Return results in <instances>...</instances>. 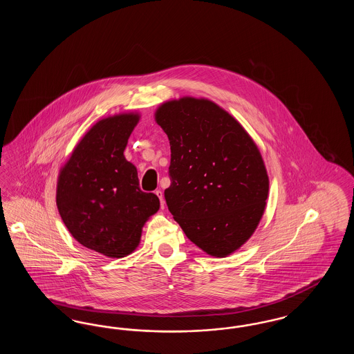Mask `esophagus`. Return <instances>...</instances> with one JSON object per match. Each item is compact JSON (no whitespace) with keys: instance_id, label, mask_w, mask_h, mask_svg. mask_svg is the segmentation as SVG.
<instances>
[{"instance_id":"34e87169","label":"esophagus","mask_w":354,"mask_h":354,"mask_svg":"<svg viewBox=\"0 0 354 354\" xmlns=\"http://www.w3.org/2000/svg\"><path fill=\"white\" fill-rule=\"evenodd\" d=\"M155 194H156V196H158L159 201H160V207L165 208V195H163V191H162V189H156Z\"/></svg>"}]
</instances>
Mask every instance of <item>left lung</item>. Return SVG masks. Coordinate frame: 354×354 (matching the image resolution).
I'll return each mask as SVG.
<instances>
[{"instance_id":"obj_1","label":"left lung","mask_w":354,"mask_h":354,"mask_svg":"<svg viewBox=\"0 0 354 354\" xmlns=\"http://www.w3.org/2000/svg\"><path fill=\"white\" fill-rule=\"evenodd\" d=\"M156 123L171 147L169 212L204 252L225 257L257 228L270 179L252 138L215 102L183 97L162 103Z\"/></svg>"}]
</instances>
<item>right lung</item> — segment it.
I'll list each match as a JSON object with an SVG mask.
<instances>
[{
    "label": "right lung",
    "mask_w": 354,
    "mask_h": 354,
    "mask_svg": "<svg viewBox=\"0 0 354 354\" xmlns=\"http://www.w3.org/2000/svg\"><path fill=\"white\" fill-rule=\"evenodd\" d=\"M139 118L124 113L98 120L58 174L55 199L68 232L107 257L133 252L160 205L155 194L140 191L136 167L123 155Z\"/></svg>",
    "instance_id": "obj_1"
}]
</instances>
